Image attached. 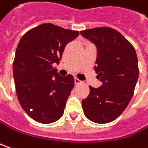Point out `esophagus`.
<instances>
[{"instance_id":"esophagus-1","label":"esophagus","mask_w":148,"mask_h":148,"mask_svg":"<svg viewBox=\"0 0 148 148\" xmlns=\"http://www.w3.org/2000/svg\"><path fill=\"white\" fill-rule=\"evenodd\" d=\"M82 84V81H80L79 79L75 78V79H74V84H75V85H78V84Z\"/></svg>"}]
</instances>
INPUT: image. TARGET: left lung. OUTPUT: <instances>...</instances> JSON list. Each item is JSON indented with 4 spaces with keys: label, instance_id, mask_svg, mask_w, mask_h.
I'll list each match as a JSON object with an SVG mask.
<instances>
[{
    "label": "left lung",
    "instance_id": "8db88e82",
    "mask_svg": "<svg viewBox=\"0 0 148 148\" xmlns=\"http://www.w3.org/2000/svg\"><path fill=\"white\" fill-rule=\"evenodd\" d=\"M94 44V69L101 85L90 86L88 97L82 101L85 116L97 124L115 120L126 109L138 79V58L134 47L118 31L108 27L81 31Z\"/></svg>",
    "mask_w": 148,
    "mask_h": 148
}]
</instances>
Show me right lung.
Here are the masks:
<instances>
[{
  "label": "right lung",
  "instance_id": "add662e5",
  "mask_svg": "<svg viewBox=\"0 0 148 148\" xmlns=\"http://www.w3.org/2000/svg\"><path fill=\"white\" fill-rule=\"evenodd\" d=\"M79 35V31L42 23L18 42L13 63L16 94L24 111L39 123H53L64 114L74 79L59 75L52 65L59 64L65 46Z\"/></svg>",
  "mask_w": 148,
  "mask_h": 148
}]
</instances>
